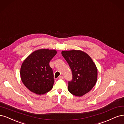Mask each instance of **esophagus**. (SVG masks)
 I'll use <instances>...</instances> for the list:
<instances>
[{
	"label": "esophagus",
	"mask_w": 124,
	"mask_h": 124,
	"mask_svg": "<svg viewBox=\"0 0 124 124\" xmlns=\"http://www.w3.org/2000/svg\"><path fill=\"white\" fill-rule=\"evenodd\" d=\"M59 79H63L64 77L63 76H59Z\"/></svg>",
	"instance_id": "esophagus-1"
}]
</instances>
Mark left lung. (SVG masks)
Wrapping results in <instances>:
<instances>
[{
  "label": "left lung",
  "mask_w": 124,
  "mask_h": 124,
  "mask_svg": "<svg viewBox=\"0 0 124 124\" xmlns=\"http://www.w3.org/2000/svg\"><path fill=\"white\" fill-rule=\"evenodd\" d=\"M61 54L72 72L73 79L69 81L68 90L79 97L89 92L97 79V69L92 59L81 50H65Z\"/></svg>",
  "instance_id": "8db88e82"
}]
</instances>
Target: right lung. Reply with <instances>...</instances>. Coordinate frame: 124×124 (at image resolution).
I'll return each mask as SVG.
<instances>
[{
  "label": "right lung",
  "instance_id": "add662e5",
  "mask_svg": "<svg viewBox=\"0 0 124 124\" xmlns=\"http://www.w3.org/2000/svg\"><path fill=\"white\" fill-rule=\"evenodd\" d=\"M56 54L55 50L41 49L23 61L20 71L21 80L32 92L43 95L53 89L54 80L49 62Z\"/></svg>",
  "mask_w": 124,
  "mask_h": 124
}]
</instances>
